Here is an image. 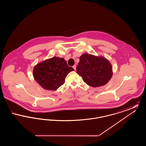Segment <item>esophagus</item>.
I'll return each mask as SVG.
<instances>
[{"label":"esophagus","mask_w":146,"mask_h":146,"mask_svg":"<svg viewBox=\"0 0 146 146\" xmlns=\"http://www.w3.org/2000/svg\"><path fill=\"white\" fill-rule=\"evenodd\" d=\"M73 69H74V70H76V65H74V66H73Z\"/></svg>","instance_id":"1"}]
</instances>
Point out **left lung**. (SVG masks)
I'll return each mask as SVG.
<instances>
[{
    "label": "left lung",
    "mask_w": 146,
    "mask_h": 146,
    "mask_svg": "<svg viewBox=\"0 0 146 146\" xmlns=\"http://www.w3.org/2000/svg\"><path fill=\"white\" fill-rule=\"evenodd\" d=\"M79 59L80 61L76 67V73L89 86H103L111 79L113 74L111 65L106 58L84 54Z\"/></svg>",
    "instance_id": "obj_1"
}]
</instances>
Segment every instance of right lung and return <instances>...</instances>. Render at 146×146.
I'll list each match as a JSON object with an SVG mask.
<instances>
[{
    "label": "right lung",
    "mask_w": 146,
    "mask_h": 146,
    "mask_svg": "<svg viewBox=\"0 0 146 146\" xmlns=\"http://www.w3.org/2000/svg\"><path fill=\"white\" fill-rule=\"evenodd\" d=\"M74 69L63 58L54 57L37 64L33 70L35 81L46 90H56L64 83V79Z\"/></svg>",
    "instance_id": "add662e5"
}]
</instances>
